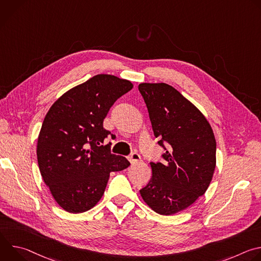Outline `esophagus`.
Instances as JSON below:
<instances>
[{
  "mask_svg": "<svg viewBox=\"0 0 261 261\" xmlns=\"http://www.w3.org/2000/svg\"><path fill=\"white\" fill-rule=\"evenodd\" d=\"M128 160L132 163V164H135L137 162L140 161V156L137 154V153H132L129 157H128Z\"/></svg>",
  "mask_w": 261,
  "mask_h": 261,
  "instance_id": "1",
  "label": "esophagus"
}]
</instances>
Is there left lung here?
Masks as SVG:
<instances>
[{
    "mask_svg": "<svg viewBox=\"0 0 261 261\" xmlns=\"http://www.w3.org/2000/svg\"><path fill=\"white\" fill-rule=\"evenodd\" d=\"M164 162H151L152 177L139 192L160 215L190 206L208 188L216 167V139L199 109L166 84H140Z\"/></svg>",
    "mask_w": 261,
    "mask_h": 261,
    "instance_id": "1",
    "label": "left lung"
}]
</instances>
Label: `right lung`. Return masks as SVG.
<instances>
[{"mask_svg":"<svg viewBox=\"0 0 261 261\" xmlns=\"http://www.w3.org/2000/svg\"><path fill=\"white\" fill-rule=\"evenodd\" d=\"M133 88L131 82L98 74L62 95L49 108L37 143L44 182L65 211L79 214L94 207L104 194L111 171L130 165L110 153L103 128L114 103Z\"/></svg>","mask_w":261,"mask_h":261,"instance_id":"obj_1","label":"right lung"}]
</instances>
